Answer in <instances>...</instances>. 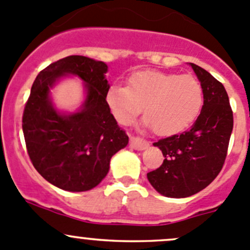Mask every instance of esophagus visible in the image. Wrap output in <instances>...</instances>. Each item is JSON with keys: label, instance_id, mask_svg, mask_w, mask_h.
I'll use <instances>...</instances> for the list:
<instances>
[{"label": "esophagus", "instance_id": "1", "mask_svg": "<svg viewBox=\"0 0 250 250\" xmlns=\"http://www.w3.org/2000/svg\"><path fill=\"white\" fill-rule=\"evenodd\" d=\"M129 146L134 148V150H145L146 147H148V143L146 140H144L143 138L133 137L132 135L129 138Z\"/></svg>", "mask_w": 250, "mask_h": 250}]
</instances>
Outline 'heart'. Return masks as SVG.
<instances>
[{"label":"heart","mask_w":250,"mask_h":250,"mask_svg":"<svg viewBox=\"0 0 250 250\" xmlns=\"http://www.w3.org/2000/svg\"><path fill=\"white\" fill-rule=\"evenodd\" d=\"M106 102L122 125L129 123L144 106L146 123L153 132L172 135L196 120L203 104V88L192 75L145 70L130 75L128 85L111 84Z\"/></svg>","instance_id":"heart-1"}]
</instances>
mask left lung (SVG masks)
<instances>
[{
  "mask_svg": "<svg viewBox=\"0 0 250 250\" xmlns=\"http://www.w3.org/2000/svg\"><path fill=\"white\" fill-rule=\"evenodd\" d=\"M190 65L203 88L202 110L190 129L153 143L165 160L147 173L155 190L172 198L195 195L218 176L233 128V112L223 83L198 65Z\"/></svg>",
  "mask_w": 250,
  "mask_h": 250,
  "instance_id": "1",
  "label": "left lung"
}]
</instances>
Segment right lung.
<instances>
[{
  "label": "right lung",
  "instance_id": "obj_1",
  "mask_svg": "<svg viewBox=\"0 0 250 250\" xmlns=\"http://www.w3.org/2000/svg\"><path fill=\"white\" fill-rule=\"evenodd\" d=\"M107 65L82 55H70L37 75L22 113L29 157L47 181L65 191L95 188L106 176L110 160L125 147L128 135L110 112L105 74ZM66 73L82 78L87 88L83 110L60 115L49 100V88Z\"/></svg>",
  "mask_w": 250,
  "mask_h": 250
}]
</instances>
